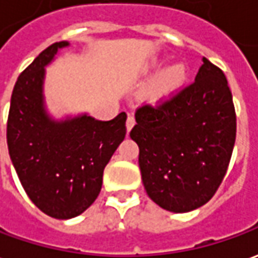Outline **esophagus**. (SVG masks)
<instances>
[{"mask_svg":"<svg viewBox=\"0 0 258 258\" xmlns=\"http://www.w3.org/2000/svg\"><path fill=\"white\" fill-rule=\"evenodd\" d=\"M135 125V117L134 114H128L127 117V121H125V127H127V131H131V128Z\"/></svg>","mask_w":258,"mask_h":258,"instance_id":"obj_1","label":"esophagus"}]
</instances>
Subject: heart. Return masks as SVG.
I'll use <instances>...</instances> for the list:
<instances>
[{
	"label": "heart",
	"mask_w": 258,
	"mask_h": 258,
	"mask_svg": "<svg viewBox=\"0 0 258 258\" xmlns=\"http://www.w3.org/2000/svg\"><path fill=\"white\" fill-rule=\"evenodd\" d=\"M165 66L163 60H155L151 64L152 70H159ZM187 79V70L183 64H173L160 71L145 88V98L154 103L165 102L173 98L183 88Z\"/></svg>",
	"instance_id": "1"
}]
</instances>
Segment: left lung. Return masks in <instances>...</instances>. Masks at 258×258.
<instances>
[{"instance_id":"8db88e82","label":"left lung","mask_w":258,"mask_h":258,"mask_svg":"<svg viewBox=\"0 0 258 258\" xmlns=\"http://www.w3.org/2000/svg\"><path fill=\"white\" fill-rule=\"evenodd\" d=\"M130 137L140 148L149 198L170 212L207 204L222 183L236 140V114L223 73L203 57L196 81L156 107L142 106Z\"/></svg>"}]
</instances>
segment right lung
Returning a JSON list of instances; mask_svg holds the SVG:
<instances>
[{"label": "right lung", "mask_w": 258, "mask_h": 258, "mask_svg": "<svg viewBox=\"0 0 258 258\" xmlns=\"http://www.w3.org/2000/svg\"><path fill=\"white\" fill-rule=\"evenodd\" d=\"M68 41L43 50L16 81L7 142L12 165L32 203L55 219L78 217L98 198L103 170L125 137L127 114L109 121L89 114L55 120L44 102L46 67Z\"/></svg>", "instance_id": "add662e5"}]
</instances>
